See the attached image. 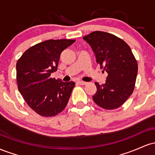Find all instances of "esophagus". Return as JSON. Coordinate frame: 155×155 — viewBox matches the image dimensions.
Masks as SVG:
<instances>
[{
    "label": "esophagus",
    "instance_id": "34e87169",
    "mask_svg": "<svg viewBox=\"0 0 155 155\" xmlns=\"http://www.w3.org/2000/svg\"><path fill=\"white\" fill-rule=\"evenodd\" d=\"M77 83L79 84L80 85H85L87 84V82H85V81H78Z\"/></svg>",
    "mask_w": 155,
    "mask_h": 155
}]
</instances>
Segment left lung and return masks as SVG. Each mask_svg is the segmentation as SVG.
I'll use <instances>...</instances> for the list:
<instances>
[{
  "mask_svg": "<svg viewBox=\"0 0 155 155\" xmlns=\"http://www.w3.org/2000/svg\"><path fill=\"white\" fill-rule=\"evenodd\" d=\"M83 39L91 47L101 68L108 74L106 83H95L97 92L92 99L104 109H116L134 90L138 74L136 58L127 44L111 33L94 31Z\"/></svg>",
  "mask_w": 155,
  "mask_h": 155,
  "instance_id": "left-lung-1",
  "label": "left lung"
}]
</instances>
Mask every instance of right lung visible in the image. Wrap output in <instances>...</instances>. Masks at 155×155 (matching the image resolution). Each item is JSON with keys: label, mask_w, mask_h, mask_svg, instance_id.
Masks as SVG:
<instances>
[{"label": "right lung", "mask_w": 155, "mask_h": 155, "mask_svg": "<svg viewBox=\"0 0 155 155\" xmlns=\"http://www.w3.org/2000/svg\"><path fill=\"white\" fill-rule=\"evenodd\" d=\"M75 42L71 39L44 41L25 51L17 61L18 90L27 104L42 117H54L67 106L75 86L51 78L57 71L60 54Z\"/></svg>", "instance_id": "obj_1"}]
</instances>
